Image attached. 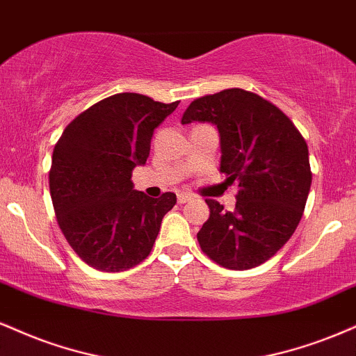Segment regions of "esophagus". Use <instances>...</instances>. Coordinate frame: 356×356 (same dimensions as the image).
Wrapping results in <instances>:
<instances>
[{"instance_id": "34e87169", "label": "esophagus", "mask_w": 356, "mask_h": 356, "mask_svg": "<svg viewBox=\"0 0 356 356\" xmlns=\"http://www.w3.org/2000/svg\"><path fill=\"white\" fill-rule=\"evenodd\" d=\"M189 200H192V195H189V194H179L177 195L179 204H186V202H189Z\"/></svg>"}]
</instances>
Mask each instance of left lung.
Listing matches in <instances>:
<instances>
[{"label": "left lung", "instance_id": "obj_1", "mask_svg": "<svg viewBox=\"0 0 356 356\" xmlns=\"http://www.w3.org/2000/svg\"><path fill=\"white\" fill-rule=\"evenodd\" d=\"M212 122L220 136V172L237 184L232 212L207 199L211 216L197 234L209 259L248 270L267 262L292 237L312 186L308 147L277 106L243 89L192 101L182 124Z\"/></svg>", "mask_w": 356, "mask_h": 356}]
</instances>
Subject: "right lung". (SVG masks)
<instances>
[{"mask_svg":"<svg viewBox=\"0 0 356 356\" xmlns=\"http://www.w3.org/2000/svg\"><path fill=\"white\" fill-rule=\"evenodd\" d=\"M179 106L136 92L106 97L72 119L54 145L49 192L59 229L89 267L124 272L151 254L164 216L177 202L134 189L159 124Z\"/></svg>","mask_w":356,"mask_h":356,"instance_id":"right-lung-1","label":"right lung"}]
</instances>
